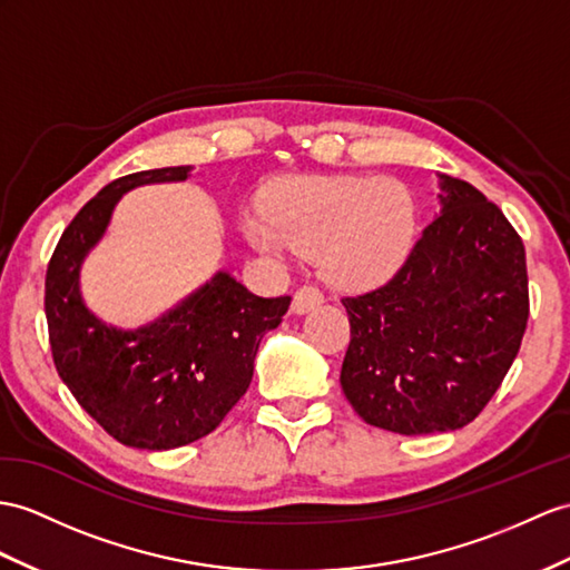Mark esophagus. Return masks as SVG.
<instances>
[{
  "label": "esophagus",
  "mask_w": 570,
  "mask_h": 570,
  "mask_svg": "<svg viewBox=\"0 0 570 570\" xmlns=\"http://www.w3.org/2000/svg\"><path fill=\"white\" fill-rule=\"evenodd\" d=\"M322 302H324V295L318 293V287L302 285L297 293H295V297H293V312L295 314H307L314 307H318V304H322Z\"/></svg>",
  "instance_id": "1"
}]
</instances>
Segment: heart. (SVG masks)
<instances>
[{
  "label": "heart",
  "instance_id": "obj_1",
  "mask_svg": "<svg viewBox=\"0 0 570 570\" xmlns=\"http://www.w3.org/2000/svg\"><path fill=\"white\" fill-rule=\"evenodd\" d=\"M256 248L314 254L328 283L370 287L404 266L419 237V205L396 178L297 176L244 217Z\"/></svg>",
  "mask_w": 570,
  "mask_h": 570
}]
</instances>
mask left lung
<instances>
[{
  "label": "left lung",
  "mask_w": 570,
  "mask_h": 570,
  "mask_svg": "<svg viewBox=\"0 0 570 570\" xmlns=\"http://www.w3.org/2000/svg\"><path fill=\"white\" fill-rule=\"evenodd\" d=\"M440 176V213L390 283L343 297L341 386L365 423L399 435L464 428L515 360L530 316L524 246L498 205Z\"/></svg>",
  "instance_id": "left-lung-1"
}]
</instances>
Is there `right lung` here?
Returning <instances> with one entry per match:
<instances>
[{
	"mask_svg": "<svg viewBox=\"0 0 570 570\" xmlns=\"http://www.w3.org/2000/svg\"><path fill=\"white\" fill-rule=\"evenodd\" d=\"M193 166L137 171L99 190L69 222L46 275L55 367L108 435L137 450H174L222 423L254 377L261 338L289 297H258L217 271L176 307L137 328L96 316L79 289L81 263L104 239L125 193L186 180Z\"/></svg>",
	"mask_w": 570,
	"mask_h": 570,
	"instance_id": "add662e5",
	"label": "right lung"
}]
</instances>
